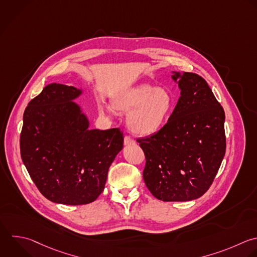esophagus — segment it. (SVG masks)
Listing matches in <instances>:
<instances>
[{"label":"esophagus","mask_w":257,"mask_h":257,"mask_svg":"<svg viewBox=\"0 0 257 257\" xmlns=\"http://www.w3.org/2000/svg\"><path fill=\"white\" fill-rule=\"evenodd\" d=\"M124 146H132V145H134L135 144V141L131 138V137H127V136H125L124 137Z\"/></svg>","instance_id":"esophagus-1"}]
</instances>
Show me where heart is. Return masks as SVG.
<instances>
[{"instance_id": "obj_1", "label": "heart", "mask_w": 257, "mask_h": 257, "mask_svg": "<svg viewBox=\"0 0 257 257\" xmlns=\"http://www.w3.org/2000/svg\"><path fill=\"white\" fill-rule=\"evenodd\" d=\"M174 107V98L165 88L150 84H142L120 92L113 105L104 104L107 113L114 109L128 113L126 124L128 130L141 137L157 134L165 124Z\"/></svg>"}]
</instances>
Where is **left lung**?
<instances>
[{
    "label": "left lung",
    "mask_w": 257,
    "mask_h": 257,
    "mask_svg": "<svg viewBox=\"0 0 257 257\" xmlns=\"http://www.w3.org/2000/svg\"><path fill=\"white\" fill-rule=\"evenodd\" d=\"M181 96L168 122L139 139L146 156L143 173L150 192L165 202L201 197L211 186L225 156V113L204 78L172 72Z\"/></svg>",
    "instance_id": "8db88e82"
}]
</instances>
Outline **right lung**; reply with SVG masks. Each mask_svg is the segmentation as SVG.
Here are the masks:
<instances>
[{
    "label": "right lung",
    "instance_id": "1",
    "mask_svg": "<svg viewBox=\"0 0 257 257\" xmlns=\"http://www.w3.org/2000/svg\"><path fill=\"white\" fill-rule=\"evenodd\" d=\"M83 92L74 86L48 84L23 115L22 161L43 196L57 204L95 201L123 147L119 128H89L86 113L74 102Z\"/></svg>",
    "mask_w": 257,
    "mask_h": 257
}]
</instances>
